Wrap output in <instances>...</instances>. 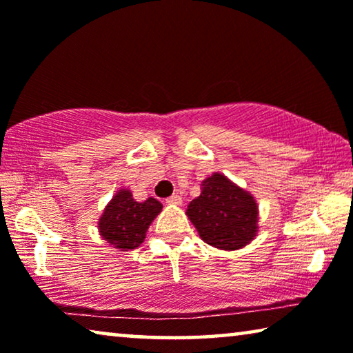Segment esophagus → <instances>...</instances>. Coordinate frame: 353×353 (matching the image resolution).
<instances>
[{
    "label": "esophagus",
    "instance_id": "esophagus-1",
    "mask_svg": "<svg viewBox=\"0 0 353 353\" xmlns=\"http://www.w3.org/2000/svg\"><path fill=\"white\" fill-rule=\"evenodd\" d=\"M166 202H168V204H171V205H182V196L172 194L171 198L166 199Z\"/></svg>",
    "mask_w": 353,
    "mask_h": 353
}]
</instances>
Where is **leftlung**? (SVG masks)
Returning a JSON list of instances; mask_svg holds the SVG:
<instances>
[{
    "label": "left lung",
    "mask_w": 353,
    "mask_h": 353,
    "mask_svg": "<svg viewBox=\"0 0 353 353\" xmlns=\"http://www.w3.org/2000/svg\"><path fill=\"white\" fill-rule=\"evenodd\" d=\"M201 240L221 250L248 246L259 234V204L250 191L213 172L201 183V194L187 207Z\"/></svg>",
    "instance_id": "8db88e82"
}]
</instances>
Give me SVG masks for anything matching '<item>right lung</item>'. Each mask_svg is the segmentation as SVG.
Masks as SVG:
<instances>
[{"label":"right lung","instance_id":"obj_1","mask_svg":"<svg viewBox=\"0 0 353 353\" xmlns=\"http://www.w3.org/2000/svg\"><path fill=\"white\" fill-rule=\"evenodd\" d=\"M162 208L157 199L139 202L129 188H119L98 219V232L109 246L128 252L145 241L149 225Z\"/></svg>","mask_w":353,"mask_h":353}]
</instances>
